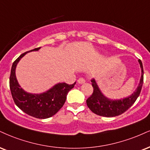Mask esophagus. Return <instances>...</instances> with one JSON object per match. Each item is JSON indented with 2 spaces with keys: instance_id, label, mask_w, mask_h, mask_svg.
<instances>
[{
  "instance_id": "esophagus-1",
  "label": "esophagus",
  "mask_w": 150,
  "mask_h": 150,
  "mask_svg": "<svg viewBox=\"0 0 150 150\" xmlns=\"http://www.w3.org/2000/svg\"><path fill=\"white\" fill-rule=\"evenodd\" d=\"M85 82H86L85 80H84L83 77H80V78L77 80V82H78L79 84H84V83Z\"/></svg>"
}]
</instances>
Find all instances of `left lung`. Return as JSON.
Here are the masks:
<instances>
[{
	"label": "left lung",
	"instance_id": "obj_1",
	"mask_svg": "<svg viewBox=\"0 0 150 150\" xmlns=\"http://www.w3.org/2000/svg\"><path fill=\"white\" fill-rule=\"evenodd\" d=\"M138 61L142 70L140 84L133 94L128 98L117 100H110L102 94L95 80L93 79L91 80V82H92L91 84L93 88V91L91 96L86 99V105L93 113L103 117H116L127 111L136 102L141 91L144 80V71L142 61L140 59H139Z\"/></svg>",
	"mask_w": 150,
	"mask_h": 150
}]
</instances>
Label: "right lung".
<instances>
[{
	"mask_svg": "<svg viewBox=\"0 0 150 150\" xmlns=\"http://www.w3.org/2000/svg\"><path fill=\"white\" fill-rule=\"evenodd\" d=\"M40 47L26 52L21 54L12 64L10 76V89L14 103L23 112L38 119H46L54 115L63 107L68 91L76 84L59 83L52 89L41 94L26 93L18 84L15 75V69L19 61L28 52L38 51Z\"/></svg>",
	"mask_w": 150,
	"mask_h": 150,
	"instance_id": "1",
	"label": "right lung"
}]
</instances>
